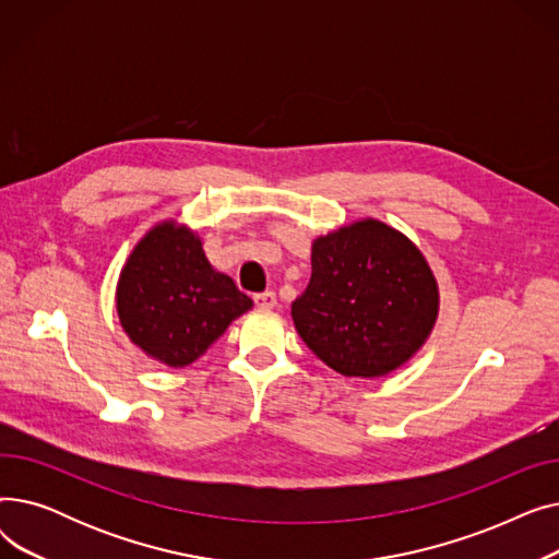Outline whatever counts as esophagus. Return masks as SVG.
Wrapping results in <instances>:
<instances>
[{"mask_svg":"<svg viewBox=\"0 0 559 559\" xmlns=\"http://www.w3.org/2000/svg\"><path fill=\"white\" fill-rule=\"evenodd\" d=\"M253 301H255V306H258V308L270 310V308H274V306H276V295H274L272 289H267V292H260V295H255V297H253Z\"/></svg>","mask_w":559,"mask_h":559,"instance_id":"esophagus-1","label":"esophagus"}]
</instances>
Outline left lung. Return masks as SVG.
<instances>
[{
    "mask_svg": "<svg viewBox=\"0 0 559 559\" xmlns=\"http://www.w3.org/2000/svg\"><path fill=\"white\" fill-rule=\"evenodd\" d=\"M312 274L292 304L297 333L342 376H388L428 340L439 289L415 242L360 219L312 242Z\"/></svg>",
    "mask_w": 559,
    "mask_h": 559,
    "instance_id": "left-lung-1",
    "label": "left lung"
}]
</instances>
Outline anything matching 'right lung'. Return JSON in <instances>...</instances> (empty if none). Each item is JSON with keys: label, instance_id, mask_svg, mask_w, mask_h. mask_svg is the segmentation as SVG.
<instances>
[{"label": "right lung", "instance_id": "right-lung-1", "mask_svg": "<svg viewBox=\"0 0 559 559\" xmlns=\"http://www.w3.org/2000/svg\"><path fill=\"white\" fill-rule=\"evenodd\" d=\"M115 299L129 340L174 369L201 358L253 306L209 262L199 235L174 219L156 224L133 247Z\"/></svg>", "mask_w": 559, "mask_h": 559}]
</instances>
